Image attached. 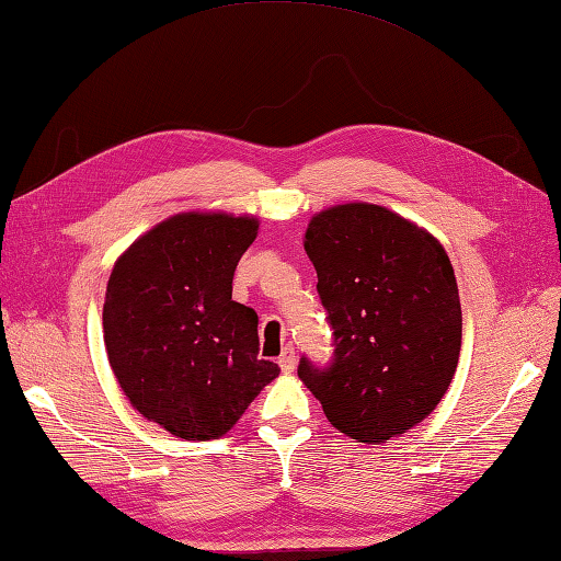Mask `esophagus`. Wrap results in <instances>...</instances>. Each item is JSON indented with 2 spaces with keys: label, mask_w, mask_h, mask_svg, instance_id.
<instances>
[{
  "label": "esophagus",
  "mask_w": 561,
  "mask_h": 561,
  "mask_svg": "<svg viewBox=\"0 0 561 561\" xmlns=\"http://www.w3.org/2000/svg\"><path fill=\"white\" fill-rule=\"evenodd\" d=\"M295 363H297L295 347H293V345L283 347V353H280V357H278V365H280V369L285 371V375H290V371L295 369Z\"/></svg>",
  "instance_id": "esophagus-1"
}]
</instances>
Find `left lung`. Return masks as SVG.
<instances>
[{
    "mask_svg": "<svg viewBox=\"0 0 561 561\" xmlns=\"http://www.w3.org/2000/svg\"><path fill=\"white\" fill-rule=\"evenodd\" d=\"M333 329V363L297 375L345 437L383 444L425 420L456 375L458 285L437 238L393 210L323 208L305 232Z\"/></svg>",
    "mask_w": 561,
    "mask_h": 561,
    "instance_id": "obj_1",
    "label": "left lung"
}]
</instances>
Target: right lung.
<instances>
[{
  "label": "right lung",
  "mask_w": 561,
  "mask_h": 561,
  "mask_svg": "<svg viewBox=\"0 0 561 561\" xmlns=\"http://www.w3.org/2000/svg\"><path fill=\"white\" fill-rule=\"evenodd\" d=\"M254 216L186 210L127 247L110 273L103 335L124 396L186 442L218 439L280 367L259 359V317L232 300Z\"/></svg>",
  "instance_id": "1"
}]
</instances>
